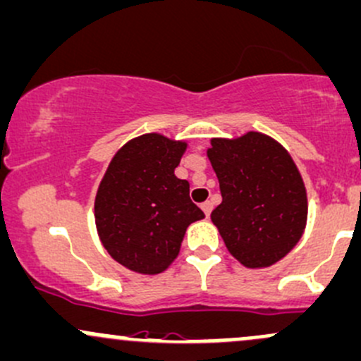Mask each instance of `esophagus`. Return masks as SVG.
<instances>
[{"instance_id":"34e87169","label":"esophagus","mask_w":361,"mask_h":361,"mask_svg":"<svg viewBox=\"0 0 361 361\" xmlns=\"http://www.w3.org/2000/svg\"><path fill=\"white\" fill-rule=\"evenodd\" d=\"M201 210H203L204 215L210 216V213H212V210H213V204L210 203V201H204V203L201 204Z\"/></svg>"}]
</instances>
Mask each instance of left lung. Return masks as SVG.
Wrapping results in <instances>:
<instances>
[{"label":"left lung","instance_id":"8db88e82","mask_svg":"<svg viewBox=\"0 0 361 361\" xmlns=\"http://www.w3.org/2000/svg\"><path fill=\"white\" fill-rule=\"evenodd\" d=\"M222 203L212 212L228 253L244 267H270L296 246L306 224L303 179L269 135L212 139L208 149Z\"/></svg>","mask_w":361,"mask_h":361}]
</instances>
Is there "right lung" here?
Returning a JSON list of instances; mask_svg holds the SVG:
<instances>
[{"mask_svg":"<svg viewBox=\"0 0 361 361\" xmlns=\"http://www.w3.org/2000/svg\"><path fill=\"white\" fill-rule=\"evenodd\" d=\"M185 142L145 134L127 142L108 165L94 201L104 250L139 274L164 272L179 255L189 224L204 213L177 179Z\"/></svg>","mask_w":361,"mask_h":361,"instance_id":"right-lung-1","label":"right lung"}]
</instances>
